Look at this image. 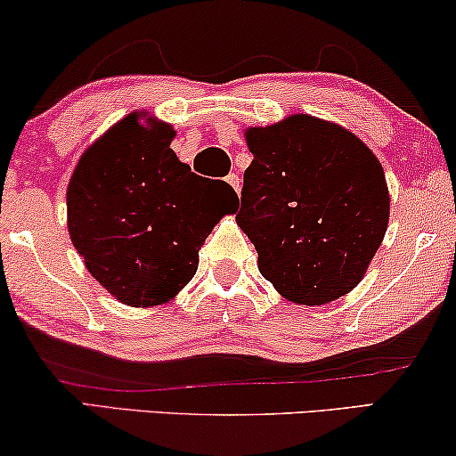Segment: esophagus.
I'll list each match as a JSON object with an SVG mask.
<instances>
[{
  "instance_id": "1",
  "label": "esophagus",
  "mask_w": 456,
  "mask_h": 456,
  "mask_svg": "<svg viewBox=\"0 0 456 456\" xmlns=\"http://www.w3.org/2000/svg\"><path fill=\"white\" fill-rule=\"evenodd\" d=\"M225 182L231 185V188L235 190V194L240 196V191H241V182H240V175H235V173H229V175L225 177Z\"/></svg>"
}]
</instances>
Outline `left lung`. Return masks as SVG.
<instances>
[{
  "label": "left lung",
  "instance_id": "8db88e82",
  "mask_svg": "<svg viewBox=\"0 0 456 456\" xmlns=\"http://www.w3.org/2000/svg\"><path fill=\"white\" fill-rule=\"evenodd\" d=\"M252 165L243 173L237 225L258 268L285 299L324 305L355 289L384 240L387 177L347 127L295 113L243 132Z\"/></svg>",
  "mask_w": 456,
  "mask_h": 456
}]
</instances>
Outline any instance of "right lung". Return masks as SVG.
<instances>
[{
	"instance_id": "obj_1",
	"label": "right lung",
	"mask_w": 456,
	"mask_h": 456,
	"mask_svg": "<svg viewBox=\"0 0 456 456\" xmlns=\"http://www.w3.org/2000/svg\"><path fill=\"white\" fill-rule=\"evenodd\" d=\"M134 111L82 152L69 177L68 233L85 266L121 304H169L198 268V249L237 194L215 191L177 159L175 130Z\"/></svg>"
}]
</instances>
